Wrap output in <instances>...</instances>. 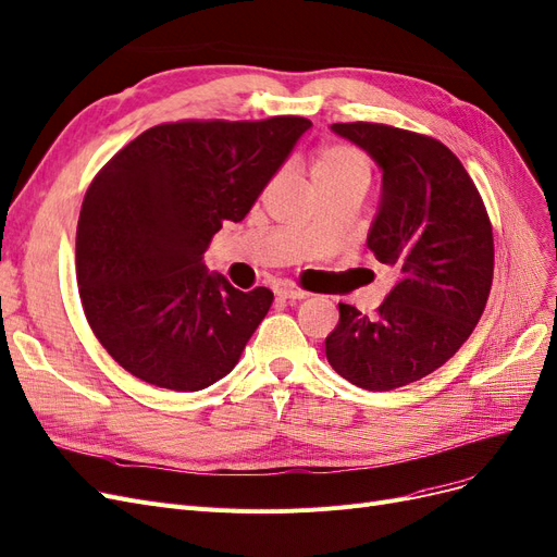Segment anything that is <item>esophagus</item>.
Here are the masks:
<instances>
[{
    "instance_id": "obj_1",
    "label": "esophagus",
    "mask_w": 557,
    "mask_h": 557,
    "mask_svg": "<svg viewBox=\"0 0 557 557\" xmlns=\"http://www.w3.org/2000/svg\"><path fill=\"white\" fill-rule=\"evenodd\" d=\"M276 295H278L281 299H290V301H297V299H306V297H309V293L297 290V287H278Z\"/></svg>"
}]
</instances>
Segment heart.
Returning a JSON list of instances; mask_svg holds the SVG:
<instances>
[{
  "mask_svg": "<svg viewBox=\"0 0 557 557\" xmlns=\"http://www.w3.org/2000/svg\"><path fill=\"white\" fill-rule=\"evenodd\" d=\"M350 175L369 177V165L359 151L350 145L324 147L313 163V182L338 180Z\"/></svg>",
  "mask_w": 557,
  "mask_h": 557,
  "instance_id": "heart-1",
  "label": "heart"
}]
</instances>
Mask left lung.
Here are the masks:
<instances>
[{"label":"left lung","instance_id":"obj_1","mask_svg":"<svg viewBox=\"0 0 557 557\" xmlns=\"http://www.w3.org/2000/svg\"><path fill=\"white\" fill-rule=\"evenodd\" d=\"M382 168L367 246L396 274L377 315L338 304L332 369L369 392L426 377L468 341L493 283V227L463 163L440 140L387 124H332Z\"/></svg>","mask_w":557,"mask_h":557}]
</instances>
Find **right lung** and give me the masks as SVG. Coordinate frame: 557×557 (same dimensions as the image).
<instances>
[{"mask_svg":"<svg viewBox=\"0 0 557 557\" xmlns=\"http://www.w3.org/2000/svg\"><path fill=\"white\" fill-rule=\"evenodd\" d=\"M306 117L151 126L89 184L75 274L94 336L149 385L198 392L235 369L274 293H242L202 262L223 221H242Z\"/></svg>","mask_w":557,"mask_h":557,"instance_id":"add662e5","label":"right lung"}]
</instances>
